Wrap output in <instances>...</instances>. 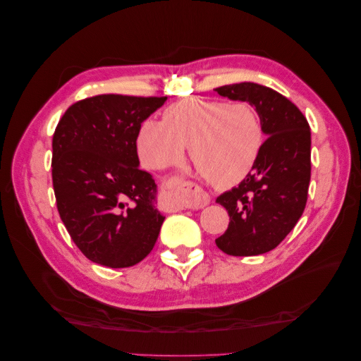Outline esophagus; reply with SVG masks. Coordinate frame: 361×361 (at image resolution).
<instances>
[{
	"label": "esophagus",
	"instance_id": "obj_1",
	"mask_svg": "<svg viewBox=\"0 0 361 361\" xmlns=\"http://www.w3.org/2000/svg\"><path fill=\"white\" fill-rule=\"evenodd\" d=\"M190 188L191 187H188V185H173V187H169L164 202H166L170 209L174 211L199 209V207H203L209 203V195L204 192L191 195Z\"/></svg>",
	"mask_w": 361,
	"mask_h": 361
}]
</instances>
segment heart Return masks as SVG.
Here are the masks:
<instances>
[{
	"label": "heart",
	"instance_id": "heart-1",
	"mask_svg": "<svg viewBox=\"0 0 361 361\" xmlns=\"http://www.w3.org/2000/svg\"><path fill=\"white\" fill-rule=\"evenodd\" d=\"M264 141V122L255 105L191 97L167 106L162 122L143 120L135 149L146 167L166 169L188 145L195 169L216 188H231L255 169Z\"/></svg>",
	"mask_w": 361,
	"mask_h": 361
}]
</instances>
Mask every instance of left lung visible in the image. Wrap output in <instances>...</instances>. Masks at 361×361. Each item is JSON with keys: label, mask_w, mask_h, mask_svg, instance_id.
<instances>
[{"label": "left lung", "mask_w": 361, "mask_h": 361, "mask_svg": "<svg viewBox=\"0 0 361 361\" xmlns=\"http://www.w3.org/2000/svg\"><path fill=\"white\" fill-rule=\"evenodd\" d=\"M214 90L255 105L268 135L248 176L216 197L231 223L215 244L228 256L264 255L288 236L307 203L310 126L297 105L269 87L239 82Z\"/></svg>", "instance_id": "1"}]
</instances>
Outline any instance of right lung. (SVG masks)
I'll return each instance as SVG.
<instances>
[{
	"mask_svg": "<svg viewBox=\"0 0 361 361\" xmlns=\"http://www.w3.org/2000/svg\"><path fill=\"white\" fill-rule=\"evenodd\" d=\"M166 96L97 94L71 105L52 137V185L64 227L81 253L129 268L154 248L164 215L157 185L138 169L137 130Z\"/></svg>",
	"mask_w": 361,
	"mask_h": 361,
	"instance_id": "1",
	"label": "right lung"
}]
</instances>
